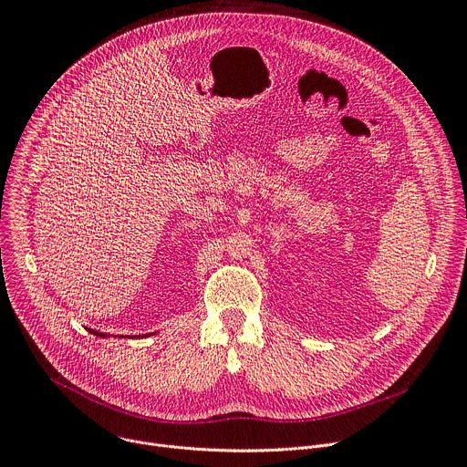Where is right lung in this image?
Returning <instances> with one entry per match:
<instances>
[{
	"mask_svg": "<svg viewBox=\"0 0 467 467\" xmlns=\"http://www.w3.org/2000/svg\"><path fill=\"white\" fill-rule=\"evenodd\" d=\"M90 332H92V335H96V337H105V335H101V332H96V330H92V328H88ZM146 335H142V337H139V338H144Z\"/></svg>",
	"mask_w": 467,
	"mask_h": 467,
	"instance_id": "1",
	"label": "right lung"
}]
</instances>
